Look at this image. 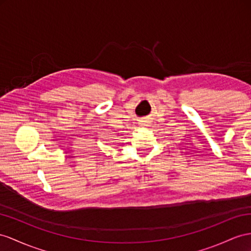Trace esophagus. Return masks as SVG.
<instances>
[{"mask_svg":"<svg viewBox=\"0 0 251 251\" xmlns=\"http://www.w3.org/2000/svg\"><path fill=\"white\" fill-rule=\"evenodd\" d=\"M141 123H142V125H145L146 122H145V120H142V121H141Z\"/></svg>","mask_w":251,"mask_h":251,"instance_id":"1","label":"esophagus"}]
</instances>
